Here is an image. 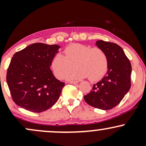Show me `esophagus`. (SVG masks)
<instances>
[{
  "label": "esophagus",
  "mask_w": 146,
  "mask_h": 146,
  "mask_svg": "<svg viewBox=\"0 0 146 146\" xmlns=\"http://www.w3.org/2000/svg\"><path fill=\"white\" fill-rule=\"evenodd\" d=\"M68 83L70 84H76L78 83V81H69L68 82Z\"/></svg>",
  "instance_id": "34e87169"
}]
</instances>
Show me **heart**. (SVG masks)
Here are the masks:
<instances>
[{
	"label": "heart",
	"mask_w": 146,
	"mask_h": 146,
	"mask_svg": "<svg viewBox=\"0 0 146 146\" xmlns=\"http://www.w3.org/2000/svg\"><path fill=\"white\" fill-rule=\"evenodd\" d=\"M64 56L57 53L51 60V66L58 78L62 79L74 66L77 68L68 73V80H77L88 77V80L96 82L101 80L108 69V59L101 48L74 43L64 50Z\"/></svg>",
	"instance_id": "obj_1"
}]
</instances>
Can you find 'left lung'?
Masks as SVG:
<instances>
[{
    "instance_id": "obj_1",
    "label": "left lung",
    "mask_w": 146,
    "mask_h": 146,
    "mask_svg": "<svg viewBox=\"0 0 146 146\" xmlns=\"http://www.w3.org/2000/svg\"><path fill=\"white\" fill-rule=\"evenodd\" d=\"M96 45L106 53L108 59V72L101 81L93 85L90 93L84 95V99L91 106L109 110L118 105L130 89L131 64L118 44L98 40Z\"/></svg>"
}]
</instances>
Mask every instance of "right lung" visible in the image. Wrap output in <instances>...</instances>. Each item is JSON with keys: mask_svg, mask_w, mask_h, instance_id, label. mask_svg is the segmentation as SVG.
Segmentation results:
<instances>
[{"mask_svg": "<svg viewBox=\"0 0 146 146\" xmlns=\"http://www.w3.org/2000/svg\"><path fill=\"white\" fill-rule=\"evenodd\" d=\"M58 45L30 44L16 52L7 72V83L13 101L33 113L49 109L60 98L65 84L57 80L50 69Z\"/></svg>", "mask_w": 146, "mask_h": 146, "instance_id": "add662e5", "label": "right lung"}]
</instances>
